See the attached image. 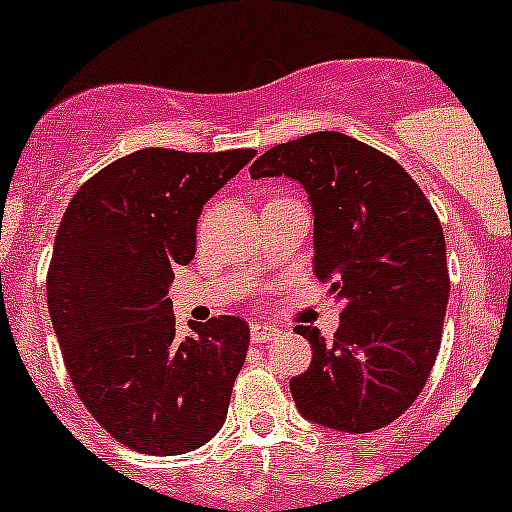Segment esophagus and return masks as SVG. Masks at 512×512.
Here are the masks:
<instances>
[{"mask_svg":"<svg viewBox=\"0 0 512 512\" xmlns=\"http://www.w3.org/2000/svg\"><path fill=\"white\" fill-rule=\"evenodd\" d=\"M277 336H279V328L274 323H253L251 325V341L253 343H266Z\"/></svg>","mask_w":512,"mask_h":512,"instance_id":"34e87169","label":"esophagus"}]
</instances>
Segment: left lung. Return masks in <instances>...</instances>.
Listing matches in <instances>:
<instances>
[{"instance_id":"obj_1","label":"left lung","mask_w":512,"mask_h":512,"mask_svg":"<svg viewBox=\"0 0 512 512\" xmlns=\"http://www.w3.org/2000/svg\"><path fill=\"white\" fill-rule=\"evenodd\" d=\"M251 179L287 176L312 210V269L343 305L333 341L297 325L310 369L289 382L302 418L341 433L384 428L436 364L449 302L446 241L431 202L395 158L343 133L269 148Z\"/></svg>"}]
</instances>
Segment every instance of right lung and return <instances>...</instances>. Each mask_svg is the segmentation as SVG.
<instances>
[{
    "label": "right lung",
    "mask_w": 512,
    "mask_h": 512,
    "mask_svg": "<svg viewBox=\"0 0 512 512\" xmlns=\"http://www.w3.org/2000/svg\"><path fill=\"white\" fill-rule=\"evenodd\" d=\"M253 148H143L81 184L58 225L48 312L84 408L135 451L200 449L228 415L248 325L233 315L176 333L174 266L194 259L202 207Z\"/></svg>",
    "instance_id": "add662e5"
}]
</instances>
